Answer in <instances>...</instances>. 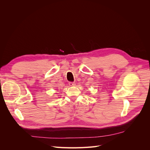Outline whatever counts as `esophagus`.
Returning a JSON list of instances; mask_svg holds the SVG:
<instances>
[{
	"instance_id": "34e87169",
	"label": "esophagus",
	"mask_w": 150,
	"mask_h": 150,
	"mask_svg": "<svg viewBox=\"0 0 150 150\" xmlns=\"http://www.w3.org/2000/svg\"><path fill=\"white\" fill-rule=\"evenodd\" d=\"M69 85L70 86H74L76 85V84H75V83H74V82H69Z\"/></svg>"
}]
</instances>
